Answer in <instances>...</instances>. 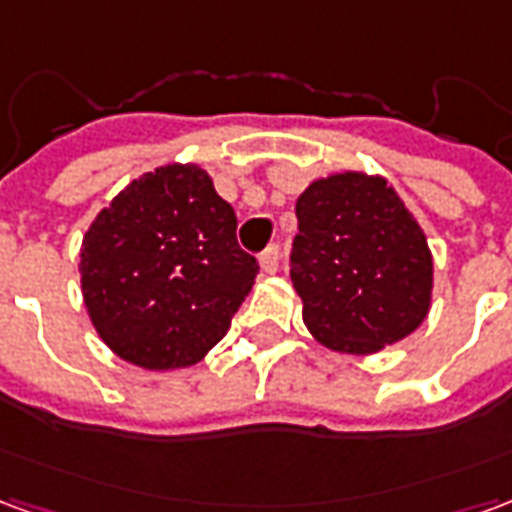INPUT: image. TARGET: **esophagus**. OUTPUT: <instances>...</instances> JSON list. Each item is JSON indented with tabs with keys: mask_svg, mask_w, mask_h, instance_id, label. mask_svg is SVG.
Segmentation results:
<instances>
[{
	"mask_svg": "<svg viewBox=\"0 0 512 512\" xmlns=\"http://www.w3.org/2000/svg\"><path fill=\"white\" fill-rule=\"evenodd\" d=\"M257 260H260V271H263V274H274L279 268V249L277 246H268L266 252L257 257Z\"/></svg>",
	"mask_w": 512,
	"mask_h": 512,
	"instance_id": "1",
	"label": "esophagus"
}]
</instances>
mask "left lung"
I'll return each mask as SVG.
<instances>
[{"mask_svg": "<svg viewBox=\"0 0 512 512\" xmlns=\"http://www.w3.org/2000/svg\"><path fill=\"white\" fill-rule=\"evenodd\" d=\"M296 216L290 279L323 348L370 356L419 329L433 301V255L389 180L356 169L312 180Z\"/></svg>", "mask_w": 512, "mask_h": 512, "instance_id": "8db88e82", "label": "left lung"}]
</instances>
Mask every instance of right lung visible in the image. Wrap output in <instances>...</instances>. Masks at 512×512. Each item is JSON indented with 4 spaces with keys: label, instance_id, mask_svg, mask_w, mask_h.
Segmentation results:
<instances>
[{
    "label": "right lung",
    "instance_id": "right-lung-1",
    "mask_svg": "<svg viewBox=\"0 0 512 512\" xmlns=\"http://www.w3.org/2000/svg\"><path fill=\"white\" fill-rule=\"evenodd\" d=\"M87 315L106 348L142 370L197 365L255 285L235 211L197 164L131 180L98 211L79 255Z\"/></svg>",
    "mask_w": 512,
    "mask_h": 512
}]
</instances>
